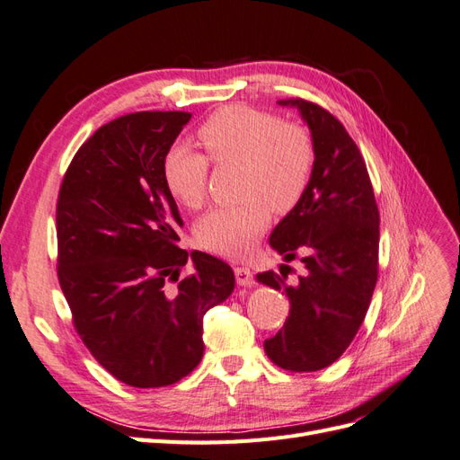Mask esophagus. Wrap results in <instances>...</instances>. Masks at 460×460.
Instances as JSON below:
<instances>
[{"label": "esophagus", "instance_id": "34e87169", "mask_svg": "<svg viewBox=\"0 0 460 460\" xmlns=\"http://www.w3.org/2000/svg\"><path fill=\"white\" fill-rule=\"evenodd\" d=\"M234 274H235V282H238L242 288L253 284V274L247 267H234Z\"/></svg>", "mask_w": 460, "mask_h": 460}]
</instances>
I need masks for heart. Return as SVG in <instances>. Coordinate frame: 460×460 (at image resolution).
<instances>
[{
  "label": "heart",
  "instance_id": "obj_1",
  "mask_svg": "<svg viewBox=\"0 0 460 460\" xmlns=\"http://www.w3.org/2000/svg\"><path fill=\"white\" fill-rule=\"evenodd\" d=\"M215 164H240V198L232 207L207 213L193 230L199 247L228 259L253 252L270 222V208L289 213L305 196L314 169V144L297 122L245 105H228L198 130ZM163 180L171 196L188 208L203 205L208 161L186 146L163 159Z\"/></svg>",
  "mask_w": 460,
  "mask_h": 460
}]
</instances>
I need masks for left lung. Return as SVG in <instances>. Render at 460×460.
<instances>
[{
  "label": "left lung",
  "mask_w": 460,
  "mask_h": 460,
  "mask_svg": "<svg viewBox=\"0 0 460 460\" xmlns=\"http://www.w3.org/2000/svg\"><path fill=\"white\" fill-rule=\"evenodd\" d=\"M278 103L296 107L307 122L314 169L269 242L284 261L301 257L305 274L296 284L272 270L257 274L289 299L286 323L264 341V353L284 370L314 372L343 355L367 316L378 280L380 213L365 159L343 124L301 97Z\"/></svg>",
  "instance_id": "obj_1"
}]
</instances>
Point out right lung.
<instances>
[{"instance_id":"add662e5","label":"right lung","mask_w":460,"mask_h":460,"mask_svg":"<svg viewBox=\"0 0 460 460\" xmlns=\"http://www.w3.org/2000/svg\"><path fill=\"white\" fill-rule=\"evenodd\" d=\"M184 111H140L82 144L58 199V276L78 336L132 387L182 380L203 357V316L230 297L225 261L188 252L163 180V159L190 122Z\"/></svg>"}]
</instances>
